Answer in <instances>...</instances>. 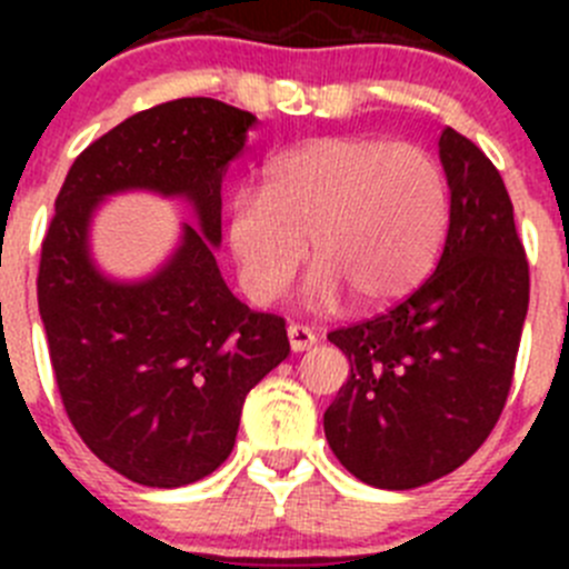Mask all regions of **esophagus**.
Listing matches in <instances>:
<instances>
[{
	"mask_svg": "<svg viewBox=\"0 0 569 569\" xmlns=\"http://www.w3.org/2000/svg\"><path fill=\"white\" fill-rule=\"evenodd\" d=\"M289 343H291V352H306V349H311L313 343L319 341L317 332L311 330V327H302V325H289Z\"/></svg>",
	"mask_w": 569,
	"mask_h": 569,
	"instance_id": "34e87169",
	"label": "esophagus"
}]
</instances>
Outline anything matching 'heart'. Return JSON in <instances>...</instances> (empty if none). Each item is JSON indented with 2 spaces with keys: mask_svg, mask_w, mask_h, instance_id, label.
<instances>
[{
  "mask_svg": "<svg viewBox=\"0 0 569 569\" xmlns=\"http://www.w3.org/2000/svg\"><path fill=\"white\" fill-rule=\"evenodd\" d=\"M449 222V189L423 148L371 137H321L267 164L261 187L228 203L226 237L239 283L258 306L289 289L308 256L319 258L302 306L330 311L347 289L382 306L432 269Z\"/></svg>",
  "mask_w": 569,
  "mask_h": 569,
  "instance_id": "obj_1",
  "label": "heart"
}]
</instances>
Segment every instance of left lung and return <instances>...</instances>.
Wrapping results in <instances>:
<instances>
[{"label": "left lung", "instance_id": "left-lung-1", "mask_svg": "<svg viewBox=\"0 0 569 569\" xmlns=\"http://www.w3.org/2000/svg\"><path fill=\"white\" fill-rule=\"evenodd\" d=\"M449 233L438 269L382 317L330 332L349 380L325 410L338 462L380 490L451 473L487 440L512 386L529 263L490 159L440 134Z\"/></svg>", "mask_w": 569, "mask_h": 569}]
</instances>
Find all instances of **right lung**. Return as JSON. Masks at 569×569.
<instances>
[{"label":"right lung","instance_id":"add662e5","mask_svg":"<svg viewBox=\"0 0 569 569\" xmlns=\"http://www.w3.org/2000/svg\"><path fill=\"white\" fill-rule=\"evenodd\" d=\"M256 114L217 99L137 112L68 170L40 250L38 308L51 369L79 438L146 487H183L220 468L244 396L289 355L286 325L250 311L217 267L222 178ZM181 199L193 214L169 258L114 279L92 256V222L114 193Z\"/></svg>","mask_w":569,"mask_h":569}]
</instances>
